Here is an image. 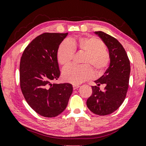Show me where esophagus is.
Here are the masks:
<instances>
[{
    "mask_svg": "<svg viewBox=\"0 0 146 146\" xmlns=\"http://www.w3.org/2000/svg\"><path fill=\"white\" fill-rule=\"evenodd\" d=\"M80 87L79 85H76V84H73V89L74 90H76L77 88H78Z\"/></svg>",
    "mask_w": 146,
    "mask_h": 146,
    "instance_id": "obj_1",
    "label": "esophagus"
}]
</instances>
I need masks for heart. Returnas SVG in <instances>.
I'll return each mask as SVG.
<instances>
[{"label": "heart", "instance_id": "obj_1", "mask_svg": "<svg viewBox=\"0 0 146 146\" xmlns=\"http://www.w3.org/2000/svg\"><path fill=\"white\" fill-rule=\"evenodd\" d=\"M74 51L84 52L83 63L90 64L98 73L102 72L110 62V54L102 41L92 36H84L78 38L64 40L60 44L57 51V59L60 64L68 65L73 58ZM88 64H71L65 68L62 77L68 82L79 84L93 76V71Z\"/></svg>", "mask_w": 146, "mask_h": 146}]
</instances>
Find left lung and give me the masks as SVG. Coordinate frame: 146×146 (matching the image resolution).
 I'll return each mask as SVG.
<instances>
[{
    "label": "left lung",
    "mask_w": 146,
    "mask_h": 146,
    "mask_svg": "<svg viewBox=\"0 0 146 146\" xmlns=\"http://www.w3.org/2000/svg\"><path fill=\"white\" fill-rule=\"evenodd\" d=\"M94 33L108 49L110 64L104 74L94 81L96 86H92V94L86 104L95 114L106 115L118 109L124 101L128 89L130 63L125 49L117 39L102 31ZM101 84L105 86L104 91L99 90Z\"/></svg>",
    "instance_id": "1"
}]
</instances>
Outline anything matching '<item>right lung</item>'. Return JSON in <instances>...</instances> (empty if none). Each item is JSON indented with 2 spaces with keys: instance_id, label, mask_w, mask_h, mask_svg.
Wrapping results in <instances>:
<instances>
[{
  "instance_id": "1",
  "label": "right lung",
  "mask_w": 146,
  "mask_h": 146,
  "mask_svg": "<svg viewBox=\"0 0 146 146\" xmlns=\"http://www.w3.org/2000/svg\"><path fill=\"white\" fill-rule=\"evenodd\" d=\"M68 33H44L26 48L20 63V82L29 105L42 116L53 117L66 108L72 93L69 83L52 84L60 75L57 59Z\"/></svg>"
}]
</instances>
